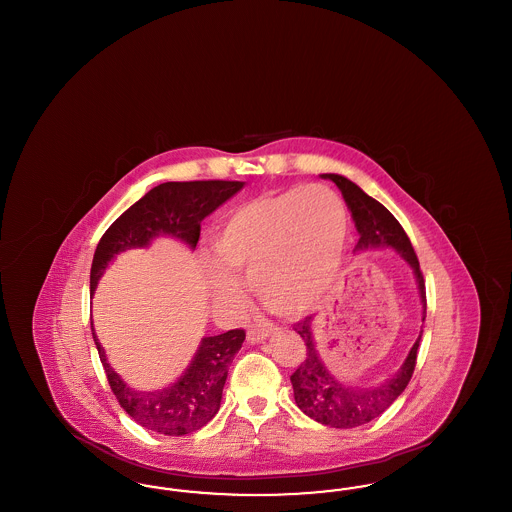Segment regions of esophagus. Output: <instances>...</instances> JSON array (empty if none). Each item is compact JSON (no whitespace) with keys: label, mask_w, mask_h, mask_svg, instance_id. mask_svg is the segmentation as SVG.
<instances>
[{"label":"esophagus","mask_w":512,"mask_h":512,"mask_svg":"<svg viewBox=\"0 0 512 512\" xmlns=\"http://www.w3.org/2000/svg\"><path fill=\"white\" fill-rule=\"evenodd\" d=\"M270 336L267 328H249L247 330V341L249 343H259V341L267 340Z\"/></svg>","instance_id":"esophagus-1"}]
</instances>
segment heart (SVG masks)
Masks as SVG:
<instances>
[{"mask_svg": "<svg viewBox=\"0 0 512 512\" xmlns=\"http://www.w3.org/2000/svg\"><path fill=\"white\" fill-rule=\"evenodd\" d=\"M347 236L340 197L324 186L263 194L222 220L215 253L220 265L244 274L257 299L278 317L311 311L332 288ZM220 297L242 303L240 282L213 270Z\"/></svg>", "mask_w": 512, "mask_h": 512, "instance_id": "obj_1", "label": "heart"}]
</instances>
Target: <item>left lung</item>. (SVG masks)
<instances>
[{"instance_id":"obj_1","label":"left lung","mask_w":512,"mask_h":512,"mask_svg":"<svg viewBox=\"0 0 512 512\" xmlns=\"http://www.w3.org/2000/svg\"><path fill=\"white\" fill-rule=\"evenodd\" d=\"M322 176L330 178L340 188L343 199L351 211V217L355 220V226L359 232L355 251L368 249V247H393L413 267L418 292H420L422 322H424L426 284H424V276L418 265L413 244L405 234L403 226L399 224V220L395 219L380 201L366 195L357 184H353L345 176L340 174H322ZM293 330L307 345V355L303 363L297 366L290 376L295 403L307 416L332 428H357L384 413L409 386L413 378L414 366H416L418 343L422 338V330H420V336L414 341L409 357L386 382L370 388H361V386L353 388L338 382L318 357L313 332H311V317H305L297 324H293Z\"/></svg>"}]
</instances>
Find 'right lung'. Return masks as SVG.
<instances>
[{"mask_svg":"<svg viewBox=\"0 0 512 512\" xmlns=\"http://www.w3.org/2000/svg\"><path fill=\"white\" fill-rule=\"evenodd\" d=\"M242 188L244 182L238 180H195L165 182L149 190L101 236L90 270V292L94 293L103 270L117 253L146 247L157 236L178 238L194 249L201 220ZM92 336L109 386L122 409L146 430L165 436L192 434L219 413L228 368L245 340L242 328L203 338L192 365L174 384L163 390L138 391L126 386L109 366L94 326Z\"/></svg>","mask_w":512,"mask_h":512,"instance_id":"add662e5","label":"right lung"}]
</instances>
